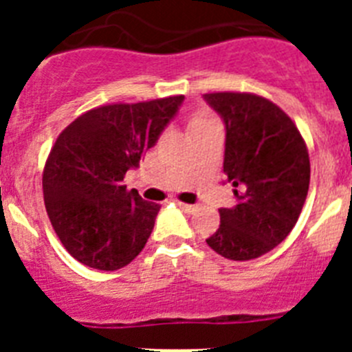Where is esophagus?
Wrapping results in <instances>:
<instances>
[{
    "label": "esophagus",
    "instance_id": "obj_1",
    "mask_svg": "<svg viewBox=\"0 0 352 352\" xmlns=\"http://www.w3.org/2000/svg\"><path fill=\"white\" fill-rule=\"evenodd\" d=\"M178 206L182 208L185 213H194V211H197V206L195 204H186V203H178Z\"/></svg>",
    "mask_w": 352,
    "mask_h": 352
}]
</instances>
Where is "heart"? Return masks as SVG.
<instances>
[{"mask_svg": "<svg viewBox=\"0 0 352 352\" xmlns=\"http://www.w3.org/2000/svg\"><path fill=\"white\" fill-rule=\"evenodd\" d=\"M197 120H199V118H197Z\"/></svg>", "mask_w": 352, "mask_h": 352, "instance_id": "1", "label": "heart"}]
</instances>
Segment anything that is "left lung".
<instances>
[{
	"label": "left lung",
	"instance_id": "1",
	"mask_svg": "<svg viewBox=\"0 0 352 352\" xmlns=\"http://www.w3.org/2000/svg\"><path fill=\"white\" fill-rule=\"evenodd\" d=\"M226 123L223 173L236 204L220 208V227L206 243L226 259L264 256L296 226L309 194V149L294 121L254 93H206Z\"/></svg>",
	"mask_w": 352,
	"mask_h": 352
}]
</instances>
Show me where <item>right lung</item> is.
<instances>
[{"mask_svg": "<svg viewBox=\"0 0 352 352\" xmlns=\"http://www.w3.org/2000/svg\"><path fill=\"white\" fill-rule=\"evenodd\" d=\"M183 95L86 111L58 135L42 174L52 229L74 259L114 272L132 263L153 231L158 204L123 185L178 113Z\"/></svg>", "mask_w": 352, "mask_h": 352, "instance_id": "right-lung-1", "label": "right lung"}]
</instances>
